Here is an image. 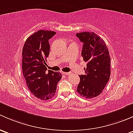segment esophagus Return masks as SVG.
<instances>
[{
	"label": "esophagus",
	"mask_w": 133,
	"mask_h": 133,
	"mask_svg": "<svg viewBox=\"0 0 133 133\" xmlns=\"http://www.w3.org/2000/svg\"><path fill=\"white\" fill-rule=\"evenodd\" d=\"M63 74H64V75H69V74H70V72H63Z\"/></svg>",
	"instance_id": "34e87169"
}]
</instances>
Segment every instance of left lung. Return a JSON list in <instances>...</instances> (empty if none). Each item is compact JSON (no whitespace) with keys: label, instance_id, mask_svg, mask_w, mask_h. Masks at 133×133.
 Listing matches in <instances>:
<instances>
[{"label":"left lung","instance_id":"obj_1","mask_svg":"<svg viewBox=\"0 0 133 133\" xmlns=\"http://www.w3.org/2000/svg\"><path fill=\"white\" fill-rule=\"evenodd\" d=\"M83 43L81 55L87 63L85 75H81L77 91L86 98L100 95L109 79L110 56L104 41L97 34L83 32L76 34Z\"/></svg>","mask_w":133,"mask_h":133}]
</instances>
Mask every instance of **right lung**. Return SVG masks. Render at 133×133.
<instances>
[{
	"label": "right lung",
	"instance_id": "right-lung-1",
	"mask_svg": "<svg viewBox=\"0 0 133 133\" xmlns=\"http://www.w3.org/2000/svg\"><path fill=\"white\" fill-rule=\"evenodd\" d=\"M55 34L39 30L26 39L22 49V67L27 87L35 97L44 101L54 97L62 77L60 72L50 70L46 72V57L50 53L49 39Z\"/></svg>",
	"mask_w": 133,
	"mask_h": 133
}]
</instances>
